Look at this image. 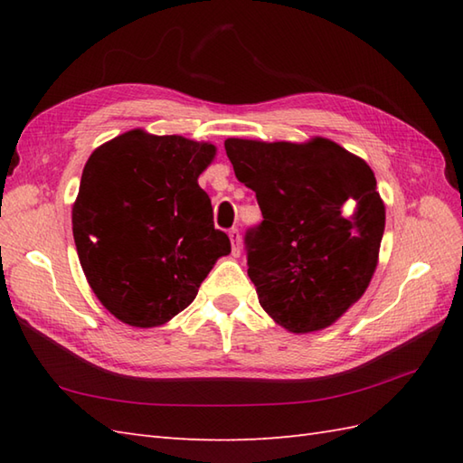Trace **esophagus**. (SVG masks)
Returning a JSON list of instances; mask_svg holds the SVG:
<instances>
[{"label":"esophagus","instance_id":"34e87169","mask_svg":"<svg viewBox=\"0 0 463 463\" xmlns=\"http://www.w3.org/2000/svg\"><path fill=\"white\" fill-rule=\"evenodd\" d=\"M229 237H231V244H232V254H234V257H239L241 249H242L239 229H231V231H229Z\"/></svg>","mask_w":463,"mask_h":463}]
</instances>
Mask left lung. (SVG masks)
Listing matches in <instances>:
<instances>
[{"label": "left lung", "mask_w": 463, "mask_h": 463, "mask_svg": "<svg viewBox=\"0 0 463 463\" xmlns=\"http://www.w3.org/2000/svg\"><path fill=\"white\" fill-rule=\"evenodd\" d=\"M237 179L257 193L249 277L269 317L292 334L332 326L378 267L386 206L358 155L324 137L304 143L231 139Z\"/></svg>", "instance_id": "left-lung-1"}]
</instances>
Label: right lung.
<instances>
[{
    "instance_id": "1",
    "label": "right lung",
    "mask_w": 463,
    "mask_h": 463,
    "mask_svg": "<svg viewBox=\"0 0 463 463\" xmlns=\"http://www.w3.org/2000/svg\"><path fill=\"white\" fill-rule=\"evenodd\" d=\"M214 155L213 143L131 129L85 163L71 211L77 254L95 297L129 326L169 322L231 252L199 186Z\"/></svg>"
}]
</instances>
